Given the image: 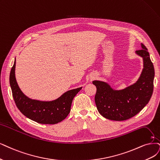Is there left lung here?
<instances>
[{
  "label": "left lung",
  "mask_w": 160,
  "mask_h": 160,
  "mask_svg": "<svg viewBox=\"0 0 160 160\" xmlns=\"http://www.w3.org/2000/svg\"><path fill=\"white\" fill-rule=\"evenodd\" d=\"M142 49L137 53L143 58L144 69L137 83L122 90H113L106 83L93 81L97 92L95 102L99 113L106 119L125 121L142 109L149 102L153 90L154 67L149 52L142 43Z\"/></svg>",
  "instance_id": "left-lung-1"
}]
</instances>
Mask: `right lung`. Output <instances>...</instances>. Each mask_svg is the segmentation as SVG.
Returning <instances> with one entry per match:
<instances>
[{
  "label": "right lung",
  "mask_w": 160,
  "mask_h": 160,
  "mask_svg": "<svg viewBox=\"0 0 160 160\" xmlns=\"http://www.w3.org/2000/svg\"><path fill=\"white\" fill-rule=\"evenodd\" d=\"M16 60L10 74V84L15 103L21 113L33 121L41 124L54 125L61 122L70 111L73 98L82 88L71 90L56 100L52 102H41L31 99L23 94L15 78Z\"/></svg>",
  "instance_id": "obj_1"
}]
</instances>
